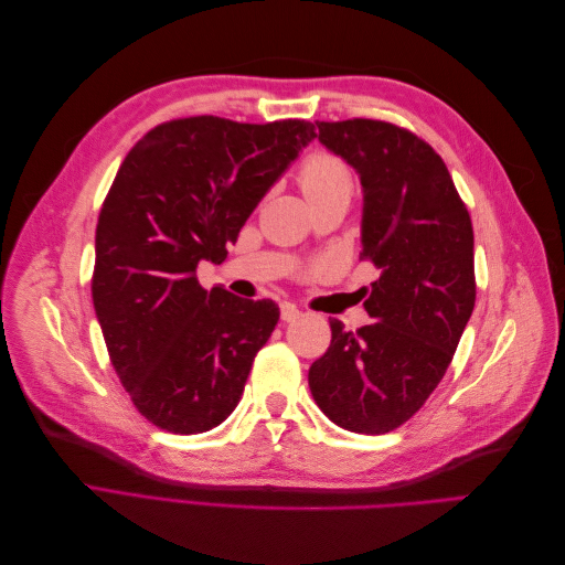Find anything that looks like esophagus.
I'll list each match as a JSON object with an SVG mask.
<instances>
[{
	"instance_id": "esophagus-1",
	"label": "esophagus",
	"mask_w": 565,
	"mask_h": 565,
	"mask_svg": "<svg viewBox=\"0 0 565 565\" xmlns=\"http://www.w3.org/2000/svg\"><path fill=\"white\" fill-rule=\"evenodd\" d=\"M299 316H301V311H299L297 303H292V301H282V303H280V318H282L285 322H292V320H297Z\"/></svg>"
}]
</instances>
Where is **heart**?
I'll return each mask as SVG.
<instances>
[{
	"mask_svg": "<svg viewBox=\"0 0 565 565\" xmlns=\"http://www.w3.org/2000/svg\"><path fill=\"white\" fill-rule=\"evenodd\" d=\"M299 185L309 202L339 193L351 198L353 177L344 160L328 156V152H316V156L301 164Z\"/></svg>",
	"mask_w": 565,
	"mask_h": 565,
	"instance_id": "obj_1",
	"label": "heart"
}]
</instances>
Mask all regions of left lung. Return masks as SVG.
<instances>
[{
    "label": "left lung",
    "mask_w": 565,
    "mask_h": 565,
    "mask_svg": "<svg viewBox=\"0 0 565 565\" xmlns=\"http://www.w3.org/2000/svg\"><path fill=\"white\" fill-rule=\"evenodd\" d=\"M316 125L318 141L361 179V259L380 278L365 299L374 322L351 332L330 320L309 386L341 429L386 434L431 396L471 318V218L446 162L413 131L380 119Z\"/></svg>",
    "instance_id": "8db88e82"
}]
</instances>
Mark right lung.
Here are the masks:
<instances>
[{
    "mask_svg": "<svg viewBox=\"0 0 565 565\" xmlns=\"http://www.w3.org/2000/svg\"><path fill=\"white\" fill-rule=\"evenodd\" d=\"M313 139L303 119L183 117L150 129L117 169L98 214L92 297L119 382L160 429L210 431L241 403L280 309L204 289L195 268L226 259Z\"/></svg>",
    "mask_w": 565,
    "mask_h": 565,
    "instance_id": "1",
    "label": "right lung"
}]
</instances>
